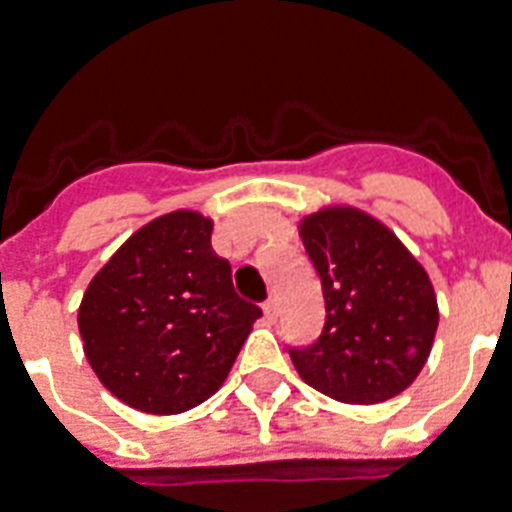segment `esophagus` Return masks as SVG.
<instances>
[{"label": "esophagus", "mask_w": 512, "mask_h": 512, "mask_svg": "<svg viewBox=\"0 0 512 512\" xmlns=\"http://www.w3.org/2000/svg\"><path fill=\"white\" fill-rule=\"evenodd\" d=\"M263 313H265V319H276L279 316V303H276V297H268L263 303Z\"/></svg>", "instance_id": "1"}]
</instances>
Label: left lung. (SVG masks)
Returning <instances> with one entry per match:
<instances>
[{
  "label": "left lung",
  "instance_id": "left-lung-1",
  "mask_svg": "<svg viewBox=\"0 0 512 512\" xmlns=\"http://www.w3.org/2000/svg\"><path fill=\"white\" fill-rule=\"evenodd\" d=\"M300 239L321 279L319 340L289 348L311 388L345 404H380L420 374L438 329L428 273L396 233L353 207L303 217Z\"/></svg>",
  "mask_w": 512,
  "mask_h": 512
}]
</instances>
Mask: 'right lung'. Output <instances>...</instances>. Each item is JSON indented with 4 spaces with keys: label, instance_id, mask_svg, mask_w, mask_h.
<instances>
[{
    "label": "right lung",
    "instance_id": "obj_1",
    "mask_svg": "<svg viewBox=\"0 0 512 512\" xmlns=\"http://www.w3.org/2000/svg\"><path fill=\"white\" fill-rule=\"evenodd\" d=\"M212 220L177 209L135 231L79 305L84 356L132 409L180 414L207 401L231 372L263 311L236 295Z\"/></svg>",
    "mask_w": 512,
    "mask_h": 512
}]
</instances>
